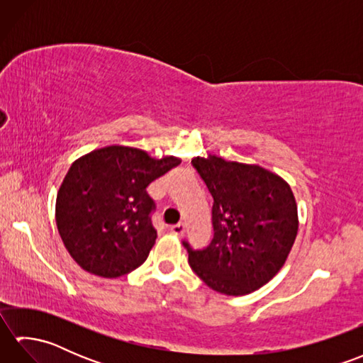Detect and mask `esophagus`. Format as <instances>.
I'll return each mask as SVG.
<instances>
[{
    "label": "esophagus",
    "instance_id": "obj_1",
    "mask_svg": "<svg viewBox=\"0 0 363 363\" xmlns=\"http://www.w3.org/2000/svg\"><path fill=\"white\" fill-rule=\"evenodd\" d=\"M169 230H172V234H174L176 237H182L184 233H186V225H184V223H179V225H174L169 228Z\"/></svg>",
    "mask_w": 363,
    "mask_h": 363
}]
</instances>
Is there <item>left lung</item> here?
<instances>
[{
  "instance_id": "left-lung-1",
  "label": "left lung",
  "mask_w": 363,
  "mask_h": 363,
  "mask_svg": "<svg viewBox=\"0 0 363 363\" xmlns=\"http://www.w3.org/2000/svg\"><path fill=\"white\" fill-rule=\"evenodd\" d=\"M191 165L213 198V238L189 251L191 269L215 291L242 296L272 281L298 234V207L290 186L259 165L195 157Z\"/></svg>"
}]
</instances>
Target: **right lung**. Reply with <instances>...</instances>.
Segmentation results:
<instances>
[{
  "label": "right lung",
  "instance_id": "add662e5",
  "mask_svg": "<svg viewBox=\"0 0 363 363\" xmlns=\"http://www.w3.org/2000/svg\"><path fill=\"white\" fill-rule=\"evenodd\" d=\"M179 164L174 156L152 159L121 145L74 160L57 191L56 223L76 264L101 277L140 267L157 237L146 187Z\"/></svg>",
  "mask_w": 363,
  "mask_h": 363
}]
</instances>
